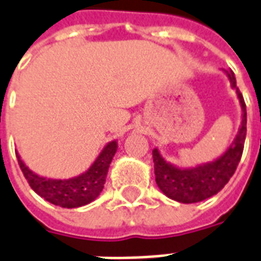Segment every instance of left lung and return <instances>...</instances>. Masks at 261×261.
I'll return each instance as SVG.
<instances>
[{
    "mask_svg": "<svg viewBox=\"0 0 261 261\" xmlns=\"http://www.w3.org/2000/svg\"><path fill=\"white\" fill-rule=\"evenodd\" d=\"M224 72L230 81L231 89L236 90L242 111L238 133L231 145L226 149V152L212 162L182 168L166 162L160 150L157 148L153 149L156 184L159 189L171 200L184 204H193L218 194L234 175L237 166L241 160L246 137V105L241 91L237 87L234 72Z\"/></svg>",
    "mask_w": 261,
    "mask_h": 261,
    "instance_id": "obj_1",
    "label": "left lung"
}]
</instances>
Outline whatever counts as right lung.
<instances>
[{
  "instance_id": "add662e5",
  "label": "right lung",
  "mask_w": 261,
  "mask_h": 261,
  "mask_svg": "<svg viewBox=\"0 0 261 261\" xmlns=\"http://www.w3.org/2000/svg\"><path fill=\"white\" fill-rule=\"evenodd\" d=\"M117 150V141L105 145L94 163L77 176L68 179H53L35 174L25 166L19 153H16L19 166L38 196L61 208H79L87 205L102 192L109 164Z\"/></svg>"
}]
</instances>
